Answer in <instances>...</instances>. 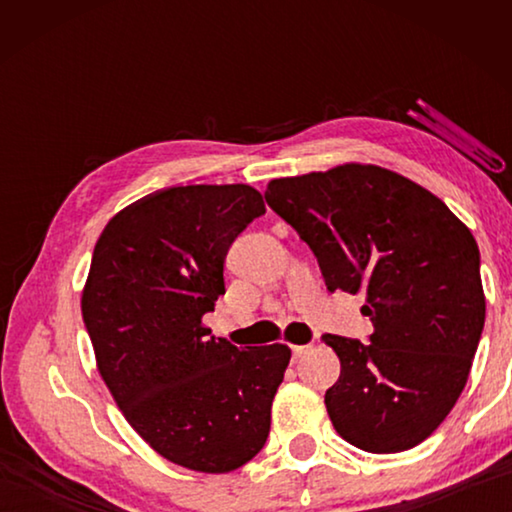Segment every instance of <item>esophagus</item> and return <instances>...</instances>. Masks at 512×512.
<instances>
[{
    "mask_svg": "<svg viewBox=\"0 0 512 512\" xmlns=\"http://www.w3.org/2000/svg\"><path fill=\"white\" fill-rule=\"evenodd\" d=\"M311 350V345H291V354H293V359H300V357H305V354Z\"/></svg>",
    "mask_w": 512,
    "mask_h": 512,
    "instance_id": "obj_1",
    "label": "esophagus"
}]
</instances>
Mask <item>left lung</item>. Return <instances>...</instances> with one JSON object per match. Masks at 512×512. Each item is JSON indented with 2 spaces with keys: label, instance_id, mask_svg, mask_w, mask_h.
I'll list each match as a JSON object with an SVG mask.
<instances>
[{
  "label": "left lung",
  "instance_id": "obj_1",
  "mask_svg": "<svg viewBox=\"0 0 512 512\" xmlns=\"http://www.w3.org/2000/svg\"><path fill=\"white\" fill-rule=\"evenodd\" d=\"M264 198L316 255L329 291L366 296L368 343L323 336L341 359L325 393L334 429L372 454L420 445L465 388L483 332L472 232L438 196L375 164L277 178Z\"/></svg>",
  "mask_w": 512,
  "mask_h": 512
}]
</instances>
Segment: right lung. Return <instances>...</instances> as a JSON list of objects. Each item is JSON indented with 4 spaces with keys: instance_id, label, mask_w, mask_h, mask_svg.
<instances>
[{
    "instance_id": "obj_1",
    "label": "right lung",
    "mask_w": 512,
    "mask_h": 512,
    "mask_svg": "<svg viewBox=\"0 0 512 512\" xmlns=\"http://www.w3.org/2000/svg\"><path fill=\"white\" fill-rule=\"evenodd\" d=\"M264 212L248 185L169 187L112 216L94 246L81 309L101 377L131 427L187 470H237L271 431L291 350L237 348L201 323L232 241Z\"/></svg>"
}]
</instances>
